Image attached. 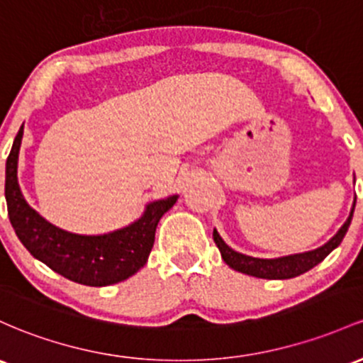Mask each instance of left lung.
<instances>
[{
  "label": "left lung",
  "instance_id": "obj_1",
  "mask_svg": "<svg viewBox=\"0 0 363 363\" xmlns=\"http://www.w3.org/2000/svg\"><path fill=\"white\" fill-rule=\"evenodd\" d=\"M353 210H355V203H353V208L350 212V217L346 218V222L336 233V236L333 240L325 242L320 248L313 250V252L306 253H298V255H289V257L282 258H274V260H264V258H253L246 257V255L234 252L229 246L222 241V238L218 236L217 230L213 229V241L217 245V248L220 250L222 258L229 267H233L234 270L242 274H248V276H255L260 279H291L305 274L306 270L313 269L317 264H320L328 255L333 252L336 246H340V242L343 241L346 230H348L350 222H352Z\"/></svg>",
  "mask_w": 363,
  "mask_h": 363
}]
</instances>
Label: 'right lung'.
<instances>
[{"instance_id":"add662e5","label":"right lung","mask_w":363,"mask_h":363,"mask_svg":"<svg viewBox=\"0 0 363 363\" xmlns=\"http://www.w3.org/2000/svg\"><path fill=\"white\" fill-rule=\"evenodd\" d=\"M23 125L20 127L6 160L5 196L8 217L30 255L60 276L84 286H108L136 274L148 260L155 230L162 215L177 196L150 203L138 222L105 236H79L46 222L23 200L17 181V162Z\"/></svg>"}]
</instances>
